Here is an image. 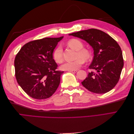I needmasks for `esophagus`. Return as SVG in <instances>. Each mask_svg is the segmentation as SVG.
Wrapping results in <instances>:
<instances>
[{
    "mask_svg": "<svg viewBox=\"0 0 134 134\" xmlns=\"http://www.w3.org/2000/svg\"><path fill=\"white\" fill-rule=\"evenodd\" d=\"M69 71L71 72H76L77 71H78V70H69Z\"/></svg>",
    "mask_w": 134,
    "mask_h": 134,
    "instance_id": "34e87169",
    "label": "esophagus"
}]
</instances>
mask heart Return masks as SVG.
I'll return each mask as SVG.
<instances>
[{
	"mask_svg": "<svg viewBox=\"0 0 134 134\" xmlns=\"http://www.w3.org/2000/svg\"><path fill=\"white\" fill-rule=\"evenodd\" d=\"M67 44L70 48L77 51L76 58H78L73 62H68L64 63L61 69L63 70H74L80 67L84 63V60H87L91 57L90 52L86 48H83L84 44L78 39L72 38L67 42ZM54 60L57 63H62L63 61V50L60 46L56 47L52 54ZM80 57V58H79Z\"/></svg>",
	"mask_w": 134,
	"mask_h": 134,
	"instance_id": "heart-1",
	"label": "heart"
}]
</instances>
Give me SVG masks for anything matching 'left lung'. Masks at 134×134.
Returning a JSON list of instances; mask_svg holds the SVG:
<instances>
[{
  "label": "left lung",
  "instance_id": "left-lung-1",
  "mask_svg": "<svg viewBox=\"0 0 134 134\" xmlns=\"http://www.w3.org/2000/svg\"><path fill=\"white\" fill-rule=\"evenodd\" d=\"M69 35L84 40L92 47L94 57L89 72L82 84L88 91L103 94L112 90L118 83L124 66L122 52L119 44L110 36L94 28Z\"/></svg>",
  "mask_w": 134,
  "mask_h": 134
}]
</instances>
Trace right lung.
Wrapping results in <instances>:
<instances>
[{
  "label": "right lung",
  "mask_w": 134,
  "mask_h": 134,
  "mask_svg": "<svg viewBox=\"0 0 134 134\" xmlns=\"http://www.w3.org/2000/svg\"><path fill=\"white\" fill-rule=\"evenodd\" d=\"M58 38H44L25 44L14 60L15 75L18 84L31 97L44 99L57 90L64 71L57 70L52 56Z\"/></svg>",
  "instance_id": "1"
}]
</instances>
